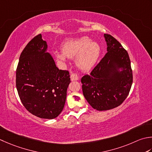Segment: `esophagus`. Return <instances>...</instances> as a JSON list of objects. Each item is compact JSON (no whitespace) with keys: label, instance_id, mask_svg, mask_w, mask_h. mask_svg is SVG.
I'll return each mask as SVG.
<instances>
[{"label":"esophagus","instance_id":"esophagus-1","mask_svg":"<svg viewBox=\"0 0 152 152\" xmlns=\"http://www.w3.org/2000/svg\"><path fill=\"white\" fill-rule=\"evenodd\" d=\"M70 80L71 81H76L78 80V76L77 75V74H72L70 75Z\"/></svg>","mask_w":152,"mask_h":152}]
</instances>
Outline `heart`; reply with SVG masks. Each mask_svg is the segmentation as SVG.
I'll return each mask as SVG.
<instances>
[{
	"instance_id": "obj_1",
	"label": "heart",
	"mask_w": 152,
	"mask_h": 152,
	"mask_svg": "<svg viewBox=\"0 0 152 152\" xmlns=\"http://www.w3.org/2000/svg\"><path fill=\"white\" fill-rule=\"evenodd\" d=\"M62 53L56 51V57L66 61V57H75L76 66L80 70L88 71L96 63L100 55V46L88 37L68 39L62 45Z\"/></svg>"
}]
</instances>
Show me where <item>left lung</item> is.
Returning <instances> with one entry per match:
<instances>
[{
  "instance_id": "left-lung-1",
  "label": "left lung",
  "mask_w": 152,
  "mask_h": 152,
  "mask_svg": "<svg viewBox=\"0 0 152 152\" xmlns=\"http://www.w3.org/2000/svg\"><path fill=\"white\" fill-rule=\"evenodd\" d=\"M107 50L90 75L81 79L82 91L89 104L97 111H107L122 104L132 84L129 54L111 35L104 34Z\"/></svg>"
}]
</instances>
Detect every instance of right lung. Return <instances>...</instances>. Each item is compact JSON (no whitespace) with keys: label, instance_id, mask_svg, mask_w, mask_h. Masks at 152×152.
<instances>
[{"label":"right lung","instance_id":"add662e5","mask_svg":"<svg viewBox=\"0 0 152 152\" xmlns=\"http://www.w3.org/2000/svg\"><path fill=\"white\" fill-rule=\"evenodd\" d=\"M47 48L41 34L29 41L20 56L16 84L21 102L30 113L53 119L64 108L70 78L68 71L56 67Z\"/></svg>","mask_w":152,"mask_h":152}]
</instances>
